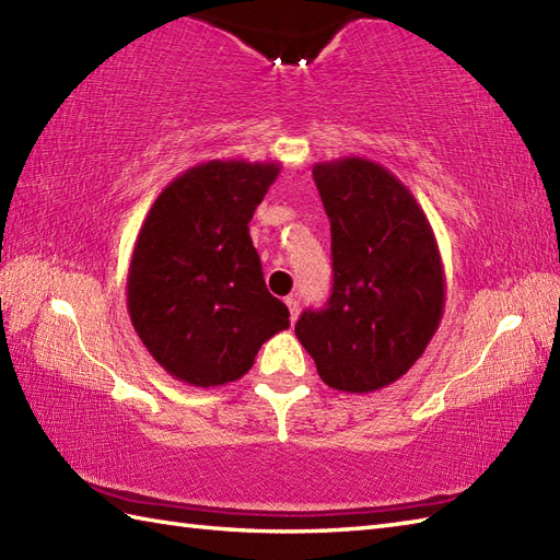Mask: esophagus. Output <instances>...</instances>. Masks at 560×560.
I'll list each match as a JSON object with an SVG mask.
<instances>
[{
    "label": "esophagus",
    "mask_w": 560,
    "mask_h": 560,
    "mask_svg": "<svg viewBox=\"0 0 560 560\" xmlns=\"http://www.w3.org/2000/svg\"><path fill=\"white\" fill-rule=\"evenodd\" d=\"M287 305H289V311H291V323H295V319H299V313H301V301L295 299V295H289Z\"/></svg>",
    "instance_id": "esophagus-1"
}]
</instances>
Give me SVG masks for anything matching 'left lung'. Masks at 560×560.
Wrapping results in <instances>:
<instances>
[{
	"instance_id": "left-lung-1",
	"label": "left lung",
	"mask_w": 560,
	"mask_h": 560,
	"mask_svg": "<svg viewBox=\"0 0 560 560\" xmlns=\"http://www.w3.org/2000/svg\"><path fill=\"white\" fill-rule=\"evenodd\" d=\"M331 225V295L305 311L295 337L329 387L383 389L421 359L443 319L445 271L431 223L380 163H315Z\"/></svg>"
}]
</instances>
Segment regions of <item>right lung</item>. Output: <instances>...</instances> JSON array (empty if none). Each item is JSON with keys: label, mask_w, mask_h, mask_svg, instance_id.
Listing matches in <instances>:
<instances>
[{"label": "right lung", "mask_w": 560, "mask_h": 560, "mask_svg": "<svg viewBox=\"0 0 560 560\" xmlns=\"http://www.w3.org/2000/svg\"><path fill=\"white\" fill-rule=\"evenodd\" d=\"M279 163L207 161L153 201L127 273V311L165 373L192 387L243 377L261 343L289 329L267 291L247 223Z\"/></svg>", "instance_id": "obj_1"}]
</instances>
